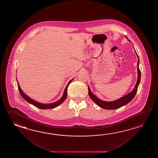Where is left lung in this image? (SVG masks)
<instances>
[{
    "label": "left lung",
    "instance_id": "1",
    "mask_svg": "<svg viewBox=\"0 0 158 158\" xmlns=\"http://www.w3.org/2000/svg\"><path fill=\"white\" fill-rule=\"evenodd\" d=\"M125 37L127 38L126 36H125ZM128 40L130 41L129 40ZM137 55L138 57L137 81V83L135 85L134 89L130 93L125 95L123 97L120 98V99H118V100L112 101V102H106V101H102L101 99H99V98H98L96 96H95L94 94L92 93V92L91 91L90 89L89 86H88L89 95L90 97L96 104H97L99 107L102 108L103 109H106V110H116V109L119 108L125 105L128 104L134 98L135 94H136V93L137 91L138 86L140 83V80H141V72H140V70L139 69V58H138L137 54Z\"/></svg>",
    "mask_w": 158,
    "mask_h": 158
}]
</instances>
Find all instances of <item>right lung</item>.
<instances>
[{
  "label": "right lung",
  "instance_id": "add662e5",
  "mask_svg": "<svg viewBox=\"0 0 158 158\" xmlns=\"http://www.w3.org/2000/svg\"><path fill=\"white\" fill-rule=\"evenodd\" d=\"M72 80H73V79L71 80L68 82V84L67 86H66L63 95L62 96V97L60 99L57 101V102H55V103H49V104H43V103H38V102H37L36 101H34L32 99H31L30 97H29L28 96H27V95L25 94L24 92L23 91V90L21 89L20 86L19 84L18 83V81H17V86H18L19 92H20V93L21 95L22 96V97L23 98L25 101H27L28 103H29L30 104H33L34 106H35L36 107L40 108V109H52V108L56 107L58 106H59L60 104H61V103L65 100L66 98L67 97V89L68 87V85H69V84L71 83Z\"/></svg>",
  "mask_w": 158,
  "mask_h": 158
}]
</instances>
